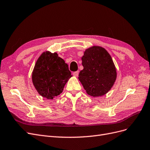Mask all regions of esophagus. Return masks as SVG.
<instances>
[{"label": "esophagus", "instance_id": "esophagus-1", "mask_svg": "<svg viewBox=\"0 0 150 150\" xmlns=\"http://www.w3.org/2000/svg\"><path fill=\"white\" fill-rule=\"evenodd\" d=\"M79 74V71H75V72H74V73H73V75L75 76H78Z\"/></svg>", "mask_w": 150, "mask_h": 150}]
</instances>
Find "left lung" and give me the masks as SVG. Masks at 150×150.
Segmentation results:
<instances>
[{"label":"left lung","mask_w":150,"mask_h":150,"mask_svg":"<svg viewBox=\"0 0 150 150\" xmlns=\"http://www.w3.org/2000/svg\"><path fill=\"white\" fill-rule=\"evenodd\" d=\"M83 69L79 80L86 93L102 96L111 89L117 79V71L111 56L104 48L94 46L88 48L81 57Z\"/></svg>","instance_id":"obj_1"}]
</instances>
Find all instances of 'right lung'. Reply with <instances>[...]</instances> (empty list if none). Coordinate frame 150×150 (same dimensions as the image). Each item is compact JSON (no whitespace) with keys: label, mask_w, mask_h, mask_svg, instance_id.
Returning a JSON list of instances; mask_svg holds the SVG:
<instances>
[{"label":"right lung","mask_w":150,"mask_h":150,"mask_svg":"<svg viewBox=\"0 0 150 150\" xmlns=\"http://www.w3.org/2000/svg\"><path fill=\"white\" fill-rule=\"evenodd\" d=\"M71 76L68 65L57 53L46 51L36 61L32 72V82L41 96L52 99L62 93Z\"/></svg>","instance_id":"add662e5"}]
</instances>
